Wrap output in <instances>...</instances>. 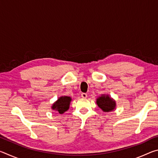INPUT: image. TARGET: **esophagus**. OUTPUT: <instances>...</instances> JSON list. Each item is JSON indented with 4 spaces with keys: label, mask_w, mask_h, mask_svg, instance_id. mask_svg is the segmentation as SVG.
I'll use <instances>...</instances> for the list:
<instances>
[{
    "label": "esophagus",
    "mask_w": 158,
    "mask_h": 158,
    "mask_svg": "<svg viewBox=\"0 0 158 158\" xmlns=\"http://www.w3.org/2000/svg\"><path fill=\"white\" fill-rule=\"evenodd\" d=\"M81 97L83 98H87V94L85 93H81Z\"/></svg>",
    "instance_id": "esophagus-1"
}]
</instances>
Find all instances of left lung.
<instances>
[{"instance_id":"1","label":"left lung","mask_w":158,"mask_h":158,"mask_svg":"<svg viewBox=\"0 0 158 158\" xmlns=\"http://www.w3.org/2000/svg\"><path fill=\"white\" fill-rule=\"evenodd\" d=\"M97 104L99 107L104 111H111L114 110L116 106V103L109 95H102L97 99Z\"/></svg>"}]
</instances>
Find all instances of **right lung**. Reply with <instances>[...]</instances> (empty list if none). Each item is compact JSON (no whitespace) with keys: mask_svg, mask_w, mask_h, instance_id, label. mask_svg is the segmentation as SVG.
Instances as JSON below:
<instances>
[{"mask_svg":"<svg viewBox=\"0 0 158 158\" xmlns=\"http://www.w3.org/2000/svg\"><path fill=\"white\" fill-rule=\"evenodd\" d=\"M71 101V98L68 96H62L53 104L52 106V109L56 110L59 114H63L69 109V102Z\"/></svg>","mask_w":158,"mask_h":158,"instance_id":"1","label":"right lung"}]
</instances>
